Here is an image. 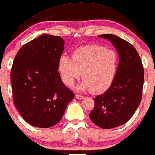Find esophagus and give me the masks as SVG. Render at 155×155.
Returning <instances> with one entry per match:
<instances>
[{"label":"esophagus","mask_w":155,"mask_h":155,"mask_svg":"<svg viewBox=\"0 0 155 155\" xmlns=\"http://www.w3.org/2000/svg\"><path fill=\"white\" fill-rule=\"evenodd\" d=\"M84 97L83 96L81 95H79V94H75V98H77V99H79V100H81L83 99Z\"/></svg>","instance_id":"esophagus-1"}]
</instances>
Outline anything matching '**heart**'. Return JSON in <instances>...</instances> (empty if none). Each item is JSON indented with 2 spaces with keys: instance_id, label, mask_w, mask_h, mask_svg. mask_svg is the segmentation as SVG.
<instances>
[{
  "instance_id": "heart-1",
  "label": "heart",
  "mask_w": 155,
  "mask_h": 155,
  "mask_svg": "<svg viewBox=\"0 0 155 155\" xmlns=\"http://www.w3.org/2000/svg\"><path fill=\"white\" fill-rule=\"evenodd\" d=\"M119 62L118 54L97 44L87 45L76 49L71 59L63 55L59 58L58 71L65 84L73 87L82 73V82L78 90L90 89L93 94L107 90L115 79Z\"/></svg>"
}]
</instances>
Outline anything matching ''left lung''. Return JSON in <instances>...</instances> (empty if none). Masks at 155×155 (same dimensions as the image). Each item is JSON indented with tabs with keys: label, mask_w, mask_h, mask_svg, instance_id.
Masks as SVG:
<instances>
[{
	"label": "left lung",
	"mask_w": 155,
	"mask_h": 155,
	"mask_svg": "<svg viewBox=\"0 0 155 155\" xmlns=\"http://www.w3.org/2000/svg\"><path fill=\"white\" fill-rule=\"evenodd\" d=\"M112 42L120 62L115 79L103 94L96 96L91 120L102 129H113L128 122L140 105L144 71L138 51L131 43L113 34L98 35Z\"/></svg>",
	"instance_id": "obj_1"
}]
</instances>
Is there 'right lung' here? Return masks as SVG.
<instances>
[{"label":"right lung","mask_w":155,"mask_h":155,"mask_svg":"<svg viewBox=\"0 0 155 155\" xmlns=\"http://www.w3.org/2000/svg\"><path fill=\"white\" fill-rule=\"evenodd\" d=\"M64 50L61 37L44 34L24 45L14 59L13 100L24 120L33 127L54 126L75 97L57 71Z\"/></svg>","instance_id":"add662e5"}]
</instances>
